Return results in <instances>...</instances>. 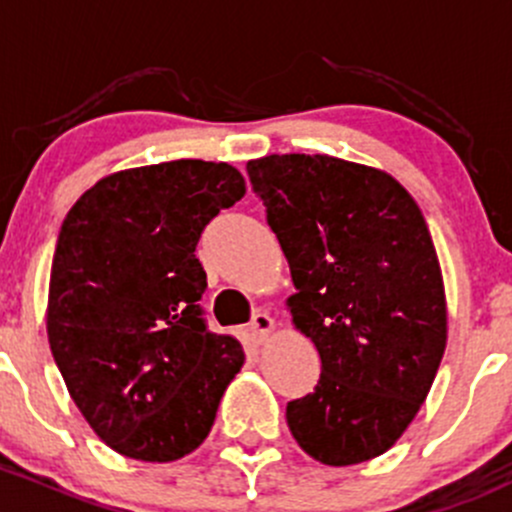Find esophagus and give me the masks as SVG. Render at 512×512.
<instances>
[{
	"mask_svg": "<svg viewBox=\"0 0 512 512\" xmlns=\"http://www.w3.org/2000/svg\"><path fill=\"white\" fill-rule=\"evenodd\" d=\"M276 330V320L268 313H256L254 320H251V335H254L256 342H266L268 337Z\"/></svg>",
	"mask_w": 512,
	"mask_h": 512,
	"instance_id": "esophagus-1",
	"label": "esophagus"
}]
</instances>
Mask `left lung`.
Here are the masks:
<instances>
[{"instance_id": "left-lung-1", "label": "left lung", "mask_w": 512, "mask_h": 512, "mask_svg": "<svg viewBox=\"0 0 512 512\" xmlns=\"http://www.w3.org/2000/svg\"><path fill=\"white\" fill-rule=\"evenodd\" d=\"M246 170L291 266L293 325L323 362L315 392L288 402V429L325 466L382 456L424 404L449 333L424 214L392 175L340 157L266 155Z\"/></svg>"}]
</instances>
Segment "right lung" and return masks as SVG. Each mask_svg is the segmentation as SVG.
I'll list each match as a JSON object with an SVG mask.
<instances>
[{"label":"right lung","instance_id":"right-lung-1","mask_svg":"<svg viewBox=\"0 0 512 512\" xmlns=\"http://www.w3.org/2000/svg\"><path fill=\"white\" fill-rule=\"evenodd\" d=\"M246 194L226 162L172 160L98 179L61 224L46 333L68 394L100 441L167 463L204 444L244 365L209 333L194 256L204 226Z\"/></svg>","mask_w":512,"mask_h":512}]
</instances>
